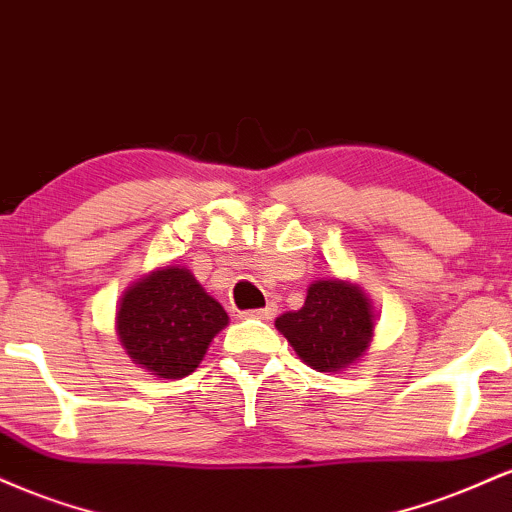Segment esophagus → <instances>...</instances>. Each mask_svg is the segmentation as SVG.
<instances>
[{
  "label": "esophagus",
  "instance_id": "1",
  "mask_svg": "<svg viewBox=\"0 0 512 512\" xmlns=\"http://www.w3.org/2000/svg\"><path fill=\"white\" fill-rule=\"evenodd\" d=\"M274 315H276L274 303L264 305V308H257V310H248V313H245V317H257V320H272Z\"/></svg>",
  "mask_w": 512,
  "mask_h": 512
}]
</instances>
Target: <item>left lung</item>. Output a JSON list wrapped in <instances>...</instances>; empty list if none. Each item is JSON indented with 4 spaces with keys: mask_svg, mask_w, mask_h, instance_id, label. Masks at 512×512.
<instances>
[{
    "mask_svg": "<svg viewBox=\"0 0 512 512\" xmlns=\"http://www.w3.org/2000/svg\"><path fill=\"white\" fill-rule=\"evenodd\" d=\"M276 327L296 354L322 373L358 361L373 337L368 298L344 281H315L301 310L276 317Z\"/></svg>",
    "mask_w": 512,
    "mask_h": 512,
    "instance_id": "8db88e82",
    "label": "left lung"
}]
</instances>
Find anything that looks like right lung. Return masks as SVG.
<instances>
[{"label":"right lung","mask_w":512,"mask_h":512,"mask_svg":"<svg viewBox=\"0 0 512 512\" xmlns=\"http://www.w3.org/2000/svg\"><path fill=\"white\" fill-rule=\"evenodd\" d=\"M226 325V310L180 267L158 269L134 284L117 310V332L127 354L170 380L190 375Z\"/></svg>","instance_id":"right-lung-1"}]
</instances>
